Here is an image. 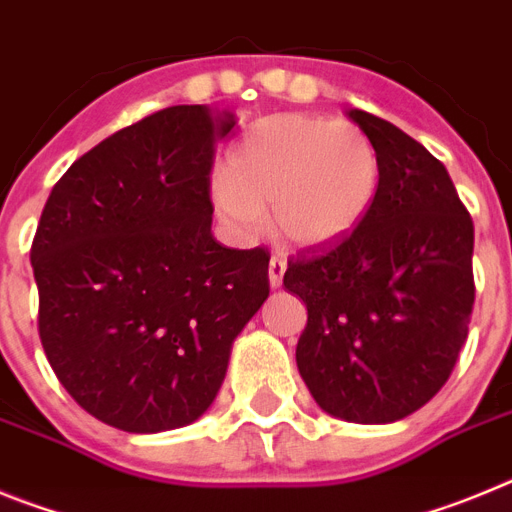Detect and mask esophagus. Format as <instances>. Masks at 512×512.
Masks as SVG:
<instances>
[{"instance_id":"1","label":"esophagus","mask_w":512,"mask_h":512,"mask_svg":"<svg viewBox=\"0 0 512 512\" xmlns=\"http://www.w3.org/2000/svg\"><path fill=\"white\" fill-rule=\"evenodd\" d=\"M284 271H287V259H284V256H271V261H269V284H271V289L282 287Z\"/></svg>"}]
</instances>
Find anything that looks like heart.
<instances>
[{
    "label": "heart",
    "mask_w": 512,
    "mask_h": 512,
    "mask_svg": "<svg viewBox=\"0 0 512 512\" xmlns=\"http://www.w3.org/2000/svg\"><path fill=\"white\" fill-rule=\"evenodd\" d=\"M382 161L372 138L346 120L271 115L230 148L212 205L233 233L251 238L271 223L284 241L325 248L361 228L379 194Z\"/></svg>",
    "instance_id": "b5f03b06"
}]
</instances>
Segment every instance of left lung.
<instances>
[{
    "label": "left lung",
    "mask_w": 512,
    "mask_h": 512,
    "mask_svg": "<svg viewBox=\"0 0 512 512\" xmlns=\"http://www.w3.org/2000/svg\"><path fill=\"white\" fill-rule=\"evenodd\" d=\"M348 117L379 151L382 182L361 228L297 259L284 287L307 307L297 369L320 408L395 423L441 390L467 341L474 225L446 166L392 122Z\"/></svg>",
    "instance_id": "obj_1"
}]
</instances>
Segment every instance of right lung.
Returning <instances> with one entry per match:
<instances>
[{"label":"right lung","mask_w":512,"mask_h":512,"mask_svg":"<svg viewBox=\"0 0 512 512\" xmlns=\"http://www.w3.org/2000/svg\"><path fill=\"white\" fill-rule=\"evenodd\" d=\"M233 112L176 104L117 130L58 179L33 261L58 382L128 433L207 413L230 351L269 297V253L212 238L210 169Z\"/></svg>","instance_id":"obj_1"}]
</instances>
